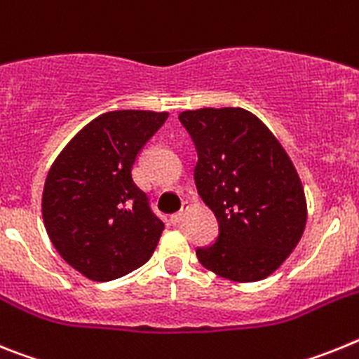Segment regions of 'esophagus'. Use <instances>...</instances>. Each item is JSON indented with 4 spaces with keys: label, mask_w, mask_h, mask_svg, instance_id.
I'll use <instances>...</instances> for the list:
<instances>
[{
    "label": "esophagus",
    "mask_w": 359,
    "mask_h": 359,
    "mask_svg": "<svg viewBox=\"0 0 359 359\" xmlns=\"http://www.w3.org/2000/svg\"><path fill=\"white\" fill-rule=\"evenodd\" d=\"M187 208H189V203H183V208H182V210L176 212V214L170 215V221H172L174 224L180 223V221H182V219H183V215H185V210H187Z\"/></svg>",
    "instance_id": "1"
}]
</instances>
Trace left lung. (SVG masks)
I'll use <instances>...</instances> for the list:
<instances>
[{
	"label": "left lung",
	"instance_id": "1",
	"mask_svg": "<svg viewBox=\"0 0 359 359\" xmlns=\"http://www.w3.org/2000/svg\"><path fill=\"white\" fill-rule=\"evenodd\" d=\"M180 122L198 151L194 180L219 223L199 262L236 282L271 275L304 233L307 207L293 161L273 133L241 107L183 111Z\"/></svg>",
	"mask_w": 359,
	"mask_h": 359
}]
</instances>
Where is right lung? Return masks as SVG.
I'll return each instance as SVG.
<instances>
[{"instance_id": "obj_1", "label": "right lung", "mask_w": 359, "mask_h": 359, "mask_svg": "<svg viewBox=\"0 0 359 359\" xmlns=\"http://www.w3.org/2000/svg\"><path fill=\"white\" fill-rule=\"evenodd\" d=\"M167 118L154 111L104 113L50 167L44 226L59 255L91 280L123 277L154 253L165 224L133 180V165Z\"/></svg>"}]
</instances>
